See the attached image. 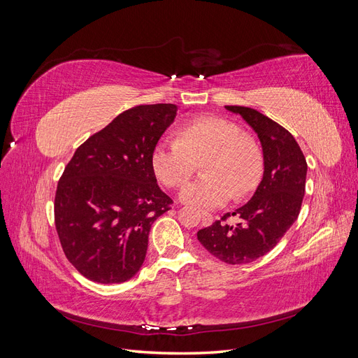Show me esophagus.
Returning <instances> with one entry per match:
<instances>
[{
	"instance_id": "esophagus-1",
	"label": "esophagus",
	"mask_w": 358,
	"mask_h": 358,
	"mask_svg": "<svg viewBox=\"0 0 358 358\" xmlns=\"http://www.w3.org/2000/svg\"><path fill=\"white\" fill-rule=\"evenodd\" d=\"M200 218H201V224L203 225H210L213 222V216L210 213H208V212H201Z\"/></svg>"
}]
</instances>
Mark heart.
I'll use <instances>...</instances> for the list:
<instances>
[{
  "label": "heart",
  "instance_id": "heart-1",
  "mask_svg": "<svg viewBox=\"0 0 358 358\" xmlns=\"http://www.w3.org/2000/svg\"><path fill=\"white\" fill-rule=\"evenodd\" d=\"M204 162L206 178L182 188L179 199L201 209H213L234 196L255 189L263 175V150L241 125L218 116H201L183 125L178 142L159 140L150 164L157 178L170 188L185 183Z\"/></svg>",
  "mask_w": 358,
  "mask_h": 358
}]
</instances>
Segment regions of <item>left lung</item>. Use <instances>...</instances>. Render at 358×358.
Instances as JSON below:
<instances>
[{
    "instance_id": "left-lung-1",
    "label": "left lung",
    "mask_w": 358,
    "mask_h": 358,
    "mask_svg": "<svg viewBox=\"0 0 358 358\" xmlns=\"http://www.w3.org/2000/svg\"><path fill=\"white\" fill-rule=\"evenodd\" d=\"M241 115L257 133L263 148L264 173L252 199L242 208L197 233L199 242L227 264H246L278 245L300 213L308 164L296 138L278 122L251 107L225 106ZM237 215L240 222H226Z\"/></svg>"
}]
</instances>
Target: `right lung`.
<instances>
[{
  "label": "right lung",
  "instance_id": "1",
  "mask_svg": "<svg viewBox=\"0 0 358 358\" xmlns=\"http://www.w3.org/2000/svg\"><path fill=\"white\" fill-rule=\"evenodd\" d=\"M176 112V104L125 110L76 149L62 173L57 233L69 262L94 282H125L145 262L150 227L173 203L150 155Z\"/></svg>",
  "mask_w": 358,
  "mask_h": 358
}]
</instances>
